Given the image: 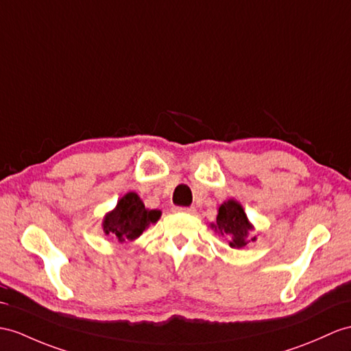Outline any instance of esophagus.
<instances>
[{
  "instance_id": "1",
  "label": "esophagus",
  "mask_w": 351,
  "mask_h": 351,
  "mask_svg": "<svg viewBox=\"0 0 351 351\" xmlns=\"http://www.w3.org/2000/svg\"><path fill=\"white\" fill-rule=\"evenodd\" d=\"M174 211H182V213H187V215H195L196 208L195 207H176Z\"/></svg>"
}]
</instances>
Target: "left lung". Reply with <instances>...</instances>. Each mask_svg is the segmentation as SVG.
<instances>
[{
  "label": "left lung",
  "instance_id": "obj_1",
  "mask_svg": "<svg viewBox=\"0 0 351 351\" xmlns=\"http://www.w3.org/2000/svg\"><path fill=\"white\" fill-rule=\"evenodd\" d=\"M215 228L221 235L229 238V245L234 249H243L250 243L247 237H249V230H252V225L247 220L241 204L234 199H229L220 205ZM254 240L256 237L252 238V241Z\"/></svg>",
  "mask_w": 351,
  "mask_h": 351
}]
</instances>
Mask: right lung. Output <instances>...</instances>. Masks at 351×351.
<instances>
[{
	"label": "right lung",
	"mask_w": 351,
	"mask_h": 351,
	"mask_svg": "<svg viewBox=\"0 0 351 351\" xmlns=\"http://www.w3.org/2000/svg\"><path fill=\"white\" fill-rule=\"evenodd\" d=\"M160 217V211L147 210L140 196L130 192L117 202L116 208L106 216L102 226L104 232L119 243L132 241L138 238L143 230Z\"/></svg>",
	"instance_id": "1"
}]
</instances>
